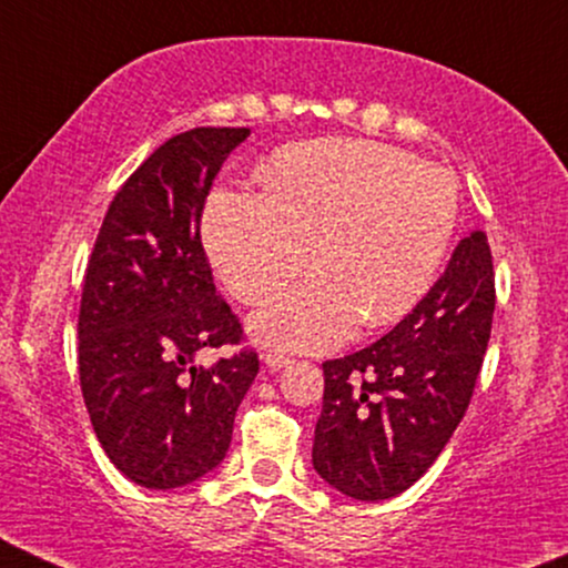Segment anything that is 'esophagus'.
Wrapping results in <instances>:
<instances>
[{"mask_svg": "<svg viewBox=\"0 0 568 568\" xmlns=\"http://www.w3.org/2000/svg\"><path fill=\"white\" fill-rule=\"evenodd\" d=\"M264 364L272 369H280V367H285V364H291V356L283 354V351H277V348L264 351Z\"/></svg>", "mask_w": 568, "mask_h": 568, "instance_id": "34e87169", "label": "esophagus"}]
</instances>
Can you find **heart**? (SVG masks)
I'll return each instance as SVG.
<instances>
[{
	"label": "heart",
	"instance_id": "1",
	"mask_svg": "<svg viewBox=\"0 0 568 568\" xmlns=\"http://www.w3.org/2000/svg\"><path fill=\"white\" fill-rule=\"evenodd\" d=\"M264 191L222 189L206 204L204 239L235 298L262 304L314 262L322 267L254 317L264 343L335 346L358 320L387 325L425 296L458 220L448 168L367 139L283 149Z\"/></svg>",
	"mask_w": 568,
	"mask_h": 568
}]
</instances>
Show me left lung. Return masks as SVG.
<instances>
[{
	"instance_id": "left-lung-1",
	"label": "left lung",
	"mask_w": 568,
	"mask_h": 568,
	"mask_svg": "<svg viewBox=\"0 0 568 568\" xmlns=\"http://www.w3.org/2000/svg\"><path fill=\"white\" fill-rule=\"evenodd\" d=\"M493 312L490 243L475 231L390 333L322 364L325 396L312 448L317 475L356 500L408 490L469 408Z\"/></svg>"
}]
</instances>
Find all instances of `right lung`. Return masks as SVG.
I'll return each mask as SVG.
<instances>
[{"mask_svg":"<svg viewBox=\"0 0 568 568\" xmlns=\"http://www.w3.org/2000/svg\"><path fill=\"white\" fill-rule=\"evenodd\" d=\"M248 128L172 135L114 193L83 277L78 375L93 433L131 483L183 487L231 448L260 372L254 348L196 367L201 348L239 346L243 325L217 296L201 212Z\"/></svg>","mask_w":568,"mask_h":568,"instance_id":"add662e5","label":"right lung"}]
</instances>
